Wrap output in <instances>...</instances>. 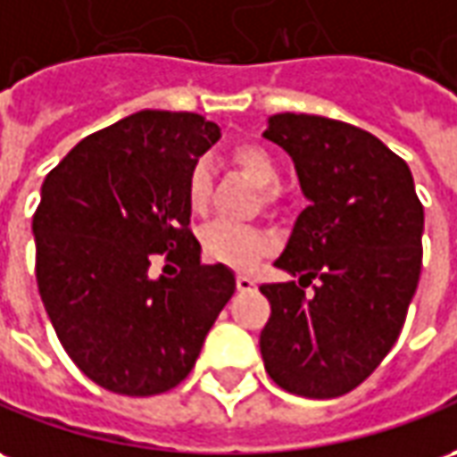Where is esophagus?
Returning <instances> with one entry per match:
<instances>
[{
  "instance_id": "obj_1",
  "label": "esophagus",
  "mask_w": 457,
  "mask_h": 457,
  "mask_svg": "<svg viewBox=\"0 0 457 457\" xmlns=\"http://www.w3.org/2000/svg\"><path fill=\"white\" fill-rule=\"evenodd\" d=\"M236 288H238V291H253V288H256V281H253L251 276L238 273V276H236Z\"/></svg>"
}]
</instances>
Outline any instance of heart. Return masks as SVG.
<instances>
[{
    "label": "heart",
    "instance_id": "b5f03b06",
    "mask_svg": "<svg viewBox=\"0 0 457 457\" xmlns=\"http://www.w3.org/2000/svg\"><path fill=\"white\" fill-rule=\"evenodd\" d=\"M231 162L246 174V179L259 188L261 201L266 206L278 204V163L273 159L269 149L261 144H238L231 151ZM211 194V169L209 163L196 162L191 166L187 179V201L188 209L201 211L206 209ZM201 251L204 259L211 263H223L228 269L246 270L256 266L263 256H269L276 241L269 231L256 228V226H238L228 221H211L201 228Z\"/></svg>",
    "mask_w": 457,
    "mask_h": 457
}]
</instances>
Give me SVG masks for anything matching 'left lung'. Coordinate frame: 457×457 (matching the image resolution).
<instances>
[{
	"label": "left lung",
	"mask_w": 457,
	"mask_h": 457,
	"mask_svg": "<svg viewBox=\"0 0 457 457\" xmlns=\"http://www.w3.org/2000/svg\"><path fill=\"white\" fill-rule=\"evenodd\" d=\"M263 137L288 151L308 198L276 261L301 281L261 283L263 366L283 391L338 398L401 336L423 266V204L408 163L353 124L276 114Z\"/></svg>",
	"instance_id": "1"
}]
</instances>
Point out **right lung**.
Listing matches in <instances>:
<instances>
[{"label": "right lung", "mask_w": 457, "mask_h": 457, "mask_svg": "<svg viewBox=\"0 0 457 457\" xmlns=\"http://www.w3.org/2000/svg\"><path fill=\"white\" fill-rule=\"evenodd\" d=\"M219 137L201 114L146 109L81 138L44 179L39 295L69 358L106 391L176 388L234 295V273L204 266L188 228V171ZM156 255L174 277L150 276Z\"/></svg>", "instance_id": "1"}]
</instances>
